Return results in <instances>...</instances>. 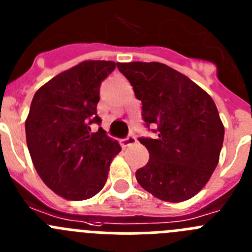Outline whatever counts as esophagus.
Segmentation results:
<instances>
[{
  "mask_svg": "<svg viewBox=\"0 0 252 252\" xmlns=\"http://www.w3.org/2000/svg\"><path fill=\"white\" fill-rule=\"evenodd\" d=\"M136 142H137V140H136L135 136L128 135L127 137L122 140L121 145H122V147H128V146H132V145H135Z\"/></svg>",
  "mask_w": 252,
  "mask_h": 252,
  "instance_id": "obj_1",
  "label": "esophagus"
}]
</instances>
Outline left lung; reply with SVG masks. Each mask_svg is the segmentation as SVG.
Masks as SVG:
<instances>
[{"instance_id":"8db88e82","label":"left lung","mask_w":252,"mask_h":252,"mask_svg":"<svg viewBox=\"0 0 252 252\" xmlns=\"http://www.w3.org/2000/svg\"><path fill=\"white\" fill-rule=\"evenodd\" d=\"M142 102L146 127L156 138L140 137L149 162L136 179L155 197L181 202L204 188L218 166L225 128L218 107L200 86L160 62L117 63Z\"/></svg>"}]
</instances>
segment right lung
Wrapping results in <instances>:
<instances>
[{"label": "right lung", "instance_id": "1", "mask_svg": "<svg viewBox=\"0 0 252 252\" xmlns=\"http://www.w3.org/2000/svg\"><path fill=\"white\" fill-rule=\"evenodd\" d=\"M112 61H84L37 90L25 122L32 162L42 181L67 200H87L102 190L110 163L121 146L97 116L101 82Z\"/></svg>", "mask_w": 252, "mask_h": 252}]
</instances>
